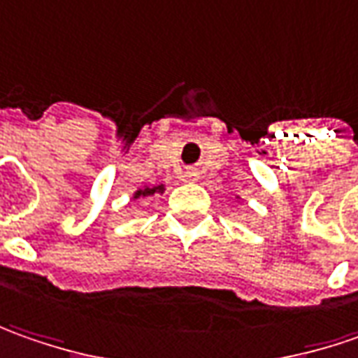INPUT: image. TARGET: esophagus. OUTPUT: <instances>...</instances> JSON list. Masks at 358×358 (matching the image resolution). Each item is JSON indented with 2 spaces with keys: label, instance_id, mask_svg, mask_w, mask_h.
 <instances>
[{
  "label": "esophagus",
  "instance_id": "1",
  "mask_svg": "<svg viewBox=\"0 0 358 358\" xmlns=\"http://www.w3.org/2000/svg\"><path fill=\"white\" fill-rule=\"evenodd\" d=\"M186 178L198 180L200 178V170H198V168H188V170H186Z\"/></svg>",
  "mask_w": 358,
  "mask_h": 358
}]
</instances>
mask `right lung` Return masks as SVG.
I'll return each instance as SVG.
<instances>
[{"label":"right lung","instance_id":"obj_1","mask_svg":"<svg viewBox=\"0 0 358 358\" xmlns=\"http://www.w3.org/2000/svg\"><path fill=\"white\" fill-rule=\"evenodd\" d=\"M156 192H164V186L162 184H158V186H152V188H142V190H136L134 192V200L136 198H144V196H152V194H156Z\"/></svg>","mask_w":358,"mask_h":358}]
</instances>
